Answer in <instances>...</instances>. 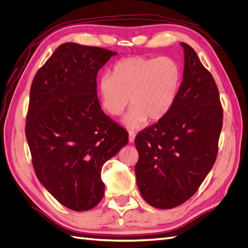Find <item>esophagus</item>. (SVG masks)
I'll use <instances>...</instances> for the list:
<instances>
[{
    "label": "esophagus",
    "mask_w": 248,
    "mask_h": 248,
    "mask_svg": "<svg viewBox=\"0 0 248 248\" xmlns=\"http://www.w3.org/2000/svg\"><path fill=\"white\" fill-rule=\"evenodd\" d=\"M135 138H136V134L135 131H129V137H128V141L129 143H134L135 142Z\"/></svg>",
    "instance_id": "34e87169"
}]
</instances>
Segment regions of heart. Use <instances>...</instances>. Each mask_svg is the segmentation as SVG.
Masks as SVG:
<instances>
[{
  "label": "heart",
  "instance_id": "b5f03b06",
  "mask_svg": "<svg viewBox=\"0 0 248 248\" xmlns=\"http://www.w3.org/2000/svg\"><path fill=\"white\" fill-rule=\"evenodd\" d=\"M180 64L170 57L133 56L113 65L112 75L103 74L97 82L103 109L119 117L130 104L123 123L139 128L146 122H158L172 109L178 96Z\"/></svg>",
  "mask_w": 248,
  "mask_h": 248
}]
</instances>
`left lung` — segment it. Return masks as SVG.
<instances>
[{
    "instance_id": "obj_1",
    "label": "left lung",
    "mask_w": 248,
    "mask_h": 248,
    "mask_svg": "<svg viewBox=\"0 0 248 248\" xmlns=\"http://www.w3.org/2000/svg\"><path fill=\"white\" fill-rule=\"evenodd\" d=\"M185 53L183 82L170 112L135 139V172L144 201L159 209L177 207L193 195L217 155L223 109L212 75L195 51Z\"/></svg>"
}]
</instances>
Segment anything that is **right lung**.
Listing matches in <instances>:
<instances>
[{"label":"right lung","mask_w":248,"mask_h":248,"mask_svg":"<svg viewBox=\"0 0 248 248\" xmlns=\"http://www.w3.org/2000/svg\"><path fill=\"white\" fill-rule=\"evenodd\" d=\"M118 53L67 42L32 80L25 135L41 185L74 211L103 199L102 168L127 144L128 135L104 113L96 75Z\"/></svg>","instance_id":"add662e5"}]
</instances>
